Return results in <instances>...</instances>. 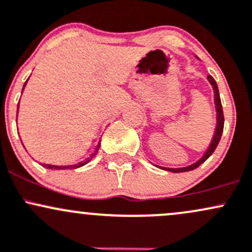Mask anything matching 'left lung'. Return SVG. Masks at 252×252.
I'll return each mask as SVG.
<instances>
[{"label":"left lung","mask_w":252,"mask_h":252,"mask_svg":"<svg viewBox=\"0 0 252 252\" xmlns=\"http://www.w3.org/2000/svg\"><path fill=\"white\" fill-rule=\"evenodd\" d=\"M207 78H208V81H210V83L213 86L214 102H216V107H217V127H216V132H214L213 139H212L210 148H208L207 151L205 152V155H203V156L200 158L197 162L191 164V165L185 166V168H177V169H170V168L166 169L165 168V170L171 171V172H185V171L194 170V169H196L197 166L201 165V164L205 162V160L207 159V158L210 157L212 154H213L214 150L217 149L218 144H219L220 138H221V134H222V129H224V113H222V106H221V101H220V95H219V90H218L217 82L213 77H212V76H207Z\"/></svg>","instance_id":"left-lung-1"}]
</instances>
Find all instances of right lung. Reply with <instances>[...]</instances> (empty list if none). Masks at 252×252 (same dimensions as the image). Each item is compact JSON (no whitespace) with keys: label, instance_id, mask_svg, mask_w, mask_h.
I'll use <instances>...</instances> for the list:
<instances>
[{"label":"right lung","instance_id":"right-lung-1","mask_svg":"<svg viewBox=\"0 0 252 252\" xmlns=\"http://www.w3.org/2000/svg\"><path fill=\"white\" fill-rule=\"evenodd\" d=\"M28 81V80H27ZM27 81H26V83H27ZM25 83V84H26ZM24 88H25V86H24ZM98 149H100V144H98L97 146H96V149H95V151L93 152L92 155H90V156L87 158V159H84V160H82V162H80V163H77V164H73V165H51V164H45V165H42V166H45V168H47V169H56V170H59V169H76V168H80V166H83L84 164H87L89 162L90 159H92L93 157L95 156L96 154H97V151H98Z\"/></svg>","mask_w":252,"mask_h":252}]
</instances>
